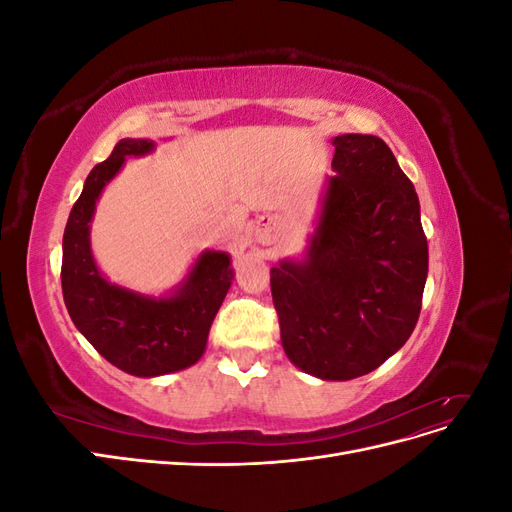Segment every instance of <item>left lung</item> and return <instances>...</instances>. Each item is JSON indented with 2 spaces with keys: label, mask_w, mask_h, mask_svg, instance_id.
I'll use <instances>...</instances> for the list:
<instances>
[{
  "label": "left lung",
  "mask_w": 512,
  "mask_h": 512,
  "mask_svg": "<svg viewBox=\"0 0 512 512\" xmlns=\"http://www.w3.org/2000/svg\"><path fill=\"white\" fill-rule=\"evenodd\" d=\"M335 177L303 262L271 269L288 359L322 380H352L408 342L423 305L427 237L412 181L371 134L333 138Z\"/></svg>",
  "instance_id": "obj_1"
}]
</instances>
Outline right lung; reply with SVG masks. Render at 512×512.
Here are the masks:
<instances>
[{
  "label": "right lung",
  "mask_w": 512,
  "mask_h": 512,
  "mask_svg": "<svg viewBox=\"0 0 512 512\" xmlns=\"http://www.w3.org/2000/svg\"><path fill=\"white\" fill-rule=\"evenodd\" d=\"M151 149L153 143L145 138H121L111 156L94 166L70 211L61 258V292L74 327L108 363L143 378L185 369L203 356L213 318L232 282L224 252L200 254L188 280L168 299L141 297L100 275L89 250L96 200L126 156H143Z\"/></svg>",
  "instance_id": "1"
}]
</instances>
